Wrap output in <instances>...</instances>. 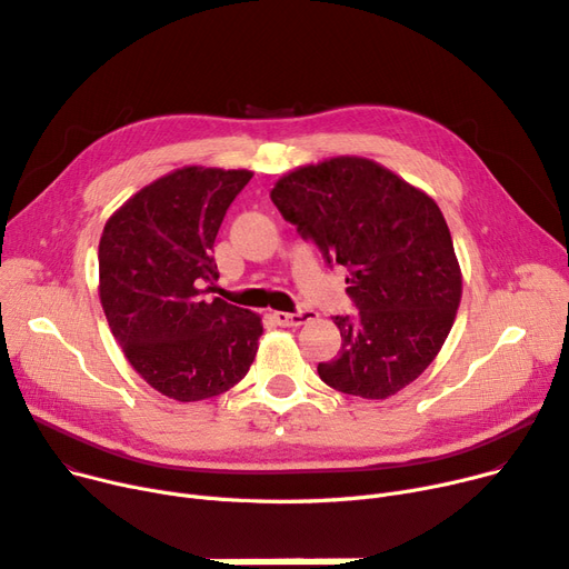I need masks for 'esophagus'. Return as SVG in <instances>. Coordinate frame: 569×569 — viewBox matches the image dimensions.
<instances>
[{"mask_svg":"<svg viewBox=\"0 0 569 569\" xmlns=\"http://www.w3.org/2000/svg\"><path fill=\"white\" fill-rule=\"evenodd\" d=\"M313 316H316V313H313L311 309H300V311H295V313H288V311H274V313H271V318H274L281 328H298V326H305L307 320H311Z\"/></svg>","mask_w":569,"mask_h":569,"instance_id":"esophagus-1","label":"esophagus"}]
</instances>
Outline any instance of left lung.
<instances>
[{"instance_id": "left-lung-1", "label": "left lung", "mask_w": 569, "mask_h": 569, "mask_svg": "<svg viewBox=\"0 0 569 569\" xmlns=\"http://www.w3.org/2000/svg\"><path fill=\"white\" fill-rule=\"evenodd\" d=\"M271 202L341 264L356 316H335L341 349L318 362L330 388L383 400L439 353L460 305L462 279L435 200L365 158H332L290 171Z\"/></svg>"}]
</instances>
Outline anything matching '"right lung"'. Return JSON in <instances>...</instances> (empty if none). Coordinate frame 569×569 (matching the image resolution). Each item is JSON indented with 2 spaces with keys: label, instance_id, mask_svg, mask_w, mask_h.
I'll list each match as a JSON object with an SVG mask.
<instances>
[{
  "label": "right lung",
  "instance_id": "right-lung-1",
  "mask_svg": "<svg viewBox=\"0 0 569 569\" xmlns=\"http://www.w3.org/2000/svg\"><path fill=\"white\" fill-rule=\"evenodd\" d=\"M246 169L186 167L122 204L100 241V300L122 353L158 392L216 398L256 358L260 316L209 298L220 223L251 181Z\"/></svg>",
  "mask_w": 569,
  "mask_h": 569
}]
</instances>
